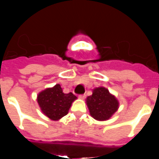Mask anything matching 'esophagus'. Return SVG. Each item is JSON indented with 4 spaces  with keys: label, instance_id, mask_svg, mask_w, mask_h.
Here are the masks:
<instances>
[{
    "label": "esophagus",
    "instance_id": "obj_1",
    "mask_svg": "<svg viewBox=\"0 0 159 159\" xmlns=\"http://www.w3.org/2000/svg\"><path fill=\"white\" fill-rule=\"evenodd\" d=\"M79 98H80V99H85V98H86V95H85V94H83V95H79Z\"/></svg>",
    "mask_w": 159,
    "mask_h": 159
}]
</instances>
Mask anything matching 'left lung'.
Instances as JSON below:
<instances>
[{
  "mask_svg": "<svg viewBox=\"0 0 159 159\" xmlns=\"http://www.w3.org/2000/svg\"><path fill=\"white\" fill-rule=\"evenodd\" d=\"M90 115L99 121L110 119L119 108V101L103 87L93 90L92 95L86 99Z\"/></svg>",
  "mask_w": 159,
  "mask_h": 159,
  "instance_id": "left-lung-1",
  "label": "left lung"
}]
</instances>
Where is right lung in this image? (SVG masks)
I'll return each instance as SVG.
<instances>
[{
    "label": "right lung",
    "instance_id": "1",
    "mask_svg": "<svg viewBox=\"0 0 159 159\" xmlns=\"http://www.w3.org/2000/svg\"><path fill=\"white\" fill-rule=\"evenodd\" d=\"M76 99L77 97L71 92L64 93L60 84L43 90L37 95L38 104L42 112L54 121L65 116L72 102Z\"/></svg>",
    "mask_w": 159,
    "mask_h": 159
}]
</instances>
